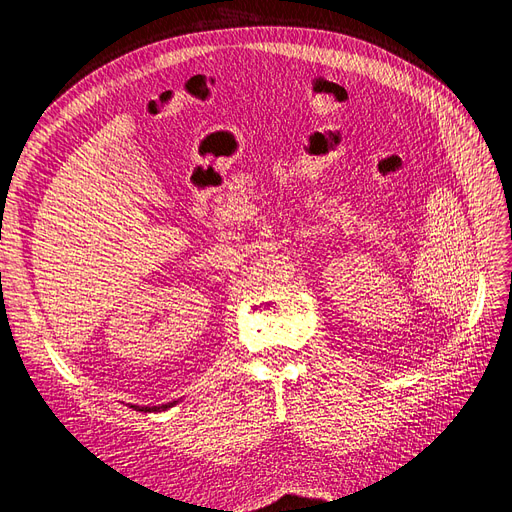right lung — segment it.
I'll return each instance as SVG.
<instances>
[{
    "instance_id": "1",
    "label": "right lung",
    "mask_w": 512,
    "mask_h": 512,
    "mask_svg": "<svg viewBox=\"0 0 512 512\" xmlns=\"http://www.w3.org/2000/svg\"><path fill=\"white\" fill-rule=\"evenodd\" d=\"M173 406H175V401H170V404H162V406H151V408H138V406H132V408L138 412H162V410H168Z\"/></svg>"
}]
</instances>
